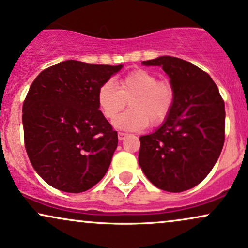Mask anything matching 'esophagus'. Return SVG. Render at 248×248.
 Instances as JSON below:
<instances>
[{"instance_id":"1","label":"esophagus","mask_w":248,"mask_h":248,"mask_svg":"<svg viewBox=\"0 0 248 248\" xmlns=\"http://www.w3.org/2000/svg\"><path fill=\"white\" fill-rule=\"evenodd\" d=\"M127 133H124V132H118V139L119 140H124L125 138H126Z\"/></svg>"}]
</instances>
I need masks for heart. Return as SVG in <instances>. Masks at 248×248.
Returning a JSON list of instances; mask_svg holds the SVG:
<instances>
[{
    "label": "heart",
    "mask_w": 248,
    "mask_h": 248,
    "mask_svg": "<svg viewBox=\"0 0 248 248\" xmlns=\"http://www.w3.org/2000/svg\"><path fill=\"white\" fill-rule=\"evenodd\" d=\"M176 92L169 80H158L157 76L148 70L137 69L124 76L117 87L111 80L103 82L97 91V105L103 116L114 119L126 106L130 109L115 119L119 130L139 131L158 126L169 116Z\"/></svg>",
    "instance_id": "1"
}]
</instances>
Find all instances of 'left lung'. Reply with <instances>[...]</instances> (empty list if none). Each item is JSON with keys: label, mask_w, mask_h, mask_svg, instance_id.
I'll use <instances>...</instances> for the list:
<instances>
[{"label": "left lung", "mask_w": 248, "mask_h": 248, "mask_svg": "<svg viewBox=\"0 0 248 248\" xmlns=\"http://www.w3.org/2000/svg\"><path fill=\"white\" fill-rule=\"evenodd\" d=\"M142 64L162 66L176 97L162 126L140 137L139 164L156 187L175 193L186 191L206 178L221 154L224 101L208 73L187 61L161 56Z\"/></svg>", "instance_id": "left-lung-1"}]
</instances>
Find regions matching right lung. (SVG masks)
<instances>
[{
  "instance_id": "obj_1",
  "label": "right lung",
  "mask_w": 248,
  "mask_h": 248,
  "mask_svg": "<svg viewBox=\"0 0 248 248\" xmlns=\"http://www.w3.org/2000/svg\"><path fill=\"white\" fill-rule=\"evenodd\" d=\"M122 66L68 60L32 82L23 103L24 141L47 184L80 193L106 175L118 136L99 110L96 95Z\"/></svg>"
}]
</instances>
